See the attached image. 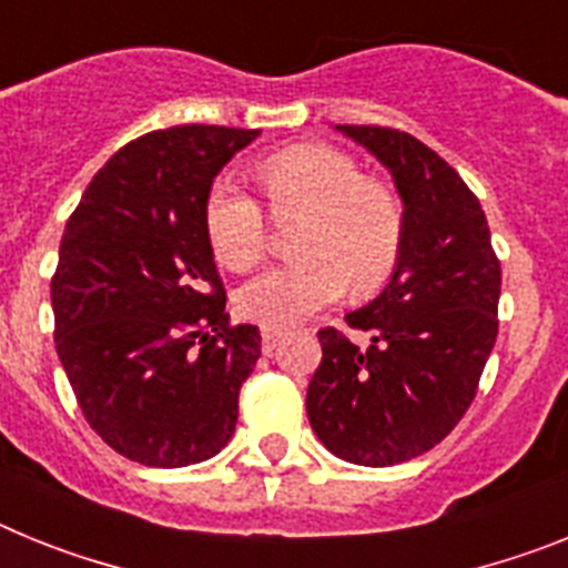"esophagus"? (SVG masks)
Instances as JSON below:
<instances>
[{"instance_id": "esophagus-1", "label": "esophagus", "mask_w": 568, "mask_h": 568, "mask_svg": "<svg viewBox=\"0 0 568 568\" xmlns=\"http://www.w3.org/2000/svg\"><path fill=\"white\" fill-rule=\"evenodd\" d=\"M278 338H281L278 329H270V327L261 329V353H264V355L273 353L275 346H278Z\"/></svg>"}]
</instances>
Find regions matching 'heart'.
<instances>
[{"instance_id": "heart-1", "label": "heart", "mask_w": 568, "mask_h": 568, "mask_svg": "<svg viewBox=\"0 0 568 568\" xmlns=\"http://www.w3.org/2000/svg\"><path fill=\"white\" fill-rule=\"evenodd\" d=\"M275 215L307 213L298 250L304 258L250 278L235 310L261 327L284 329L344 295L384 287L398 267L406 207L393 184L366 175L355 155L304 142L275 150L255 168ZM204 230L215 258L250 270L267 253L270 224L261 202L235 175H219L204 199Z\"/></svg>"}]
</instances>
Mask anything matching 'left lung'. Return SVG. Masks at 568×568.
<instances>
[{"instance_id":"left-lung-1","label":"left lung","mask_w":568,"mask_h":568,"mask_svg":"<svg viewBox=\"0 0 568 568\" xmlns=\"http://www.w3.org/2000/svg\"><path fill=\"white\" fill-rule=\"evenodd\" d=\"M338 130L389 168L406 239L384 293L346 315L369 346L318 329L307 415L341 460L395 466L440 444L475 400L498 338L500 261L478 195L433 148L378 124Z\"/></svg>"}]
</instances>
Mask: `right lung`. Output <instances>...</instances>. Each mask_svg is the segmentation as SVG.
<instances>
[{"instance_id": "1", "label": "right lung", "mask_w": 568, "mask_h": 568, "mask_svg": "<svg viewBox=\"0 0 568 568\" xmlns=\"http://www.w3.org/2000/svg\"><path fill=\"white\" fill-rule=\"evenodd\" d=\"M255 135L215 124L139 135L64 227L50 278L59 361L93 433L135 464H199L235 433L261 335L224 313L204 199Z\"/></svg>"}]
</instances>
